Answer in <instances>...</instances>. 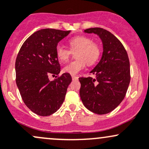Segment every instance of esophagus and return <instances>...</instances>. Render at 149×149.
<instances>
[{
    "mask_svg": "<svg viewBox=\"0 0 149 149\" xmlns=\"http://www.w3.org/2000/svg\"><path fill=\"white\" fill-rule=\"evenodd\" d=\"M72 80H77V79H78V77L74 76V75H72Z\"/></svg>",
    "mask_w": 149,
    "mask_h": 149,
    "instance_id": "1",
    "label": "esophagus"
}]
</instances>
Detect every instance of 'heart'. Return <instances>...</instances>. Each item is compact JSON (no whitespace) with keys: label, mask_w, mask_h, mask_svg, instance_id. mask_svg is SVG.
Returning a JSON list of instances; mask_svg holds the SVG:
<instances>
[{"label":"heart","mask_w":149,"mask_h":149,"mask_svg":"<svg viewBox=\"0 0 149 149\" xmlns=\"http://www.w3.org/2000/svg\"><path fill=\"white\" fill-rule=\"evenodd\" d=\"M72 49H78L76 57L77 60L70 62L64 67L63 70L68 74L75 75L85 68L87 63L92 65L97 61L100 55V48L92 40L84 36H76L69 40ZM70 51L62 45L56 47V55L59 60L65 62L68 60Z\"/></svg>","instance_id":"1"}]
</instances>
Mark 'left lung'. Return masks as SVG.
<instances>
[{
	"label": "left lung",
	"instance_id": "left-lung-1",
	"mask_svg": "<svg viewBox=\"0 0 149 149\" xmlns=\"http://www.w3.org/2000/svg\"><path fill=\"white\" fill-rule=\"evenodd\" d=\"M84 33L100 37L103 52L100 61L89 72L95 78H79L80 98L89 111L105 114L119 106L127 92L131 79L129 57L121 42L107 30L92 28Z\"/></svg>",
	"mask_w": 149,
	"mask_h": 149
}]
</instances>
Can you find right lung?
I'll use <instances>...</instances> for the list:
<instances>
[{"label":"right lung","mask_w":149,"mask_h":149,"mask_svg":"<svg viewBox=\"0 0 149 149\" xmlns=\"http://www.w3.org/2000/svg\"><path fill=\"white\" fill-rule=\"evenodd\" d=\"M70 33L49 28L36 31L24 42L17 56V87L25 104L39 116H49L60 109L72 81L68 73L53 81L48 78L60 72L56 47Z\"/></svg>","instance_id":"1"}]
</instances>
